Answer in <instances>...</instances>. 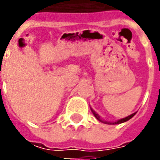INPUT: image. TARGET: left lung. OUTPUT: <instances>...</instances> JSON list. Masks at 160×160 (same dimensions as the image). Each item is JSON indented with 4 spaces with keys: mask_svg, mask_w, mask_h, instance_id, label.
Masks as SVG:
<instances>
[{
    "mask_svg": "<svg viewBox=\"0 0 160 160\" xmlns=\"http://www.w3.org/2000/svg\"><path fill=\"white\" fill-rule=\"evenodd\" d=\"M91 111H92V113H93L94 117L97 118L98 120L99 121V122H104V123H106V124H120V123H122V122H127V121H128L129 119H131V118L134 117V115L136 114V112H135V113H133V114H131L130 116H128V117H127V118H122V119H120V120L117 121V122H106V121L102 120V119L100 118V117H99V116H98V115L97 113H96V112H95V111H94L92 109V108H91Z\"/></svg>",
    "mask_w": 160,
    "mask_h": 160,
    "instance_id": "8db88e82",
    "label": "left lung"
}]
</instances>
